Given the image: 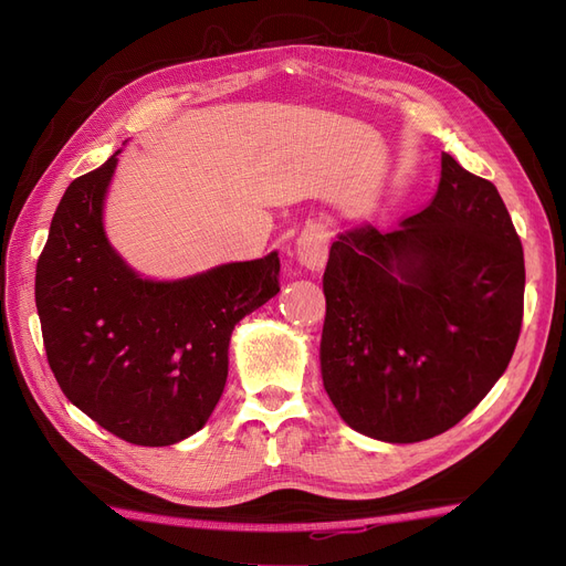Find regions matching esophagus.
I'll return each mask as SVG.
<instances>
[{
	"label": "esophagus",
	"instance_id": "esophagus-1",
	"mask_svg": "<svg viewBox=\"0 0 566 566\" xmlns=\"http://www.w3.org/2000/svg\"><path fill=\"white\" fill-rule=\"evenodd\" d=\"M328 245H331L328 229L323 224L306 227L300 233L297 245H295L300 264H304L306 269H321L325 260H328Z\"/></svg>",
	"mask_w": 566,
	"mask_h": 566
}]
</instances>
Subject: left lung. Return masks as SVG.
<instances>
[{"mask_svg":"<svg viewBox=\"0 0 566 566\" xmlns=\"http://www.w3.org/2000/svg\"><path fill=\"white\" fill-rule=\"evenodd\" d=\"M323 387L366 437L451 430L515 354L524 252L491 181L441 153L437 193L399 227L354 229L323 273Z\"/></svg>","mask_w":566,"mask_h":566,"instance_id":"1","label":"left lung"}]
</instances>
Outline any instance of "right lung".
<instances>
[{"label":"right lung","mask_w":566,"mask_h":566,"mask_svg":"<svg viewBox=\"0 0 566 566\" xmlns=\"http://www.w3.org/2000/svg\"><path fill=\"white\" fill-rule=\"evenodd\" d=\"M115 156L67 186L51 219L35 276L42 339L82 413L136 447H169L212 416L235 323L279 293L281 262L271 252L184 281L139 279L101 221Z\"/></svg>","instance_id":"right-lung-1"}]
</instances>
